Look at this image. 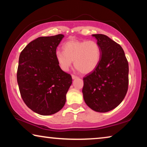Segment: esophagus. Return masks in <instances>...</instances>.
I'll return each mask as SVG.
<instances>
[{"label":"esophagus","instance_id":"1","mask_svg":"<svg viewBox=\"0 0 147 147\" xmlns=\"http://www.w3.org/2000/svg\"><path fill=\"white\" fill-rule=\"evenodd\" d=\"M71 76H72V78H73V79H75V78H78L77 76L74 75V74H72Z\"/></svg>","mask_w":147,"mask_h":147}]
</instances>
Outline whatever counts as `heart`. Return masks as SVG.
<instances>
[{"label":"heart","mask_w":147,"mask_h":147,"mask_svg":"<svg viewBox=\"0 0 147 147\" xmlns=\"http://www.w3.org/2000/svg\"><path fill=\"white\" fill-rule=\"evenodd\" d=\"M63 50H57L55 55L64 71H68L74 61V67L81 73H90L97 67L101 59V48L94 40H69L63 45Z\"/></svg>","instance_id":"heart-1"}]
</instances>
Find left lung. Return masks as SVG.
Returning a JSON list of instances; mask_svg holds the SVG:
<instances>
[{
	"label": "left lung",
	"mask_w": 147,
	"mask_h": 147,
	"mask_svg": "<svg viewBox=\"0 0 147 147\" xmlns=\"http://www.w3.org/2000/svg\"><path fill=\"white\" fill-rule=\"evenodd\" d=\"M101 48L97 67L84 80L83 97L96 112L106 113L119 105L128 89L129 66L122 48L105 34H92Z\"/></svg>",
	"instance_id": "obj_1"
}]
</instances>
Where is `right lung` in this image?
<instances>
[{
  "label": "right lung",
  "instance_id": "1",
  "mask_svg": "<svg viewBox=\"0 0 147 147\" xmlns=\"http://www.w3.org/2000/svg\"><path fill=\"white\" fill-rule=\"evenodd\" d=\"M64 37L59 34L38 37L21 52L17 80L25 105L40 115L59 111L66 102V94L72 84L71 74L60 68L55 52Z\"/></svg>",
  "mask_w": 147,
  "mask_h": 147
}]
</instances>
